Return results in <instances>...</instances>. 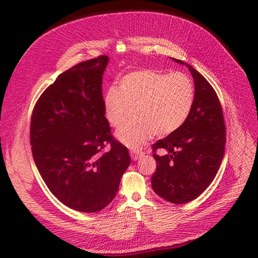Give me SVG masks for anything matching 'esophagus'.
Wrapping results in <instances>:
<instances>
[{
	"instance_id": "34e87169",
	"label": "esophagus",
	"mask_w": 258,
	"mask_h": 258,
	"mask_svg": "<svg viewBox=\"0 0 258 258\" xmlns=\"http://www.w3.org/2000/svg\"><path fill=\"white\" fill-rule=\"evenodd\" d=\"M130 156H131V159L137 161L138 159H140L143 156V152L141 151H131L130 152Z\"/></svg>"
}]
</instances>
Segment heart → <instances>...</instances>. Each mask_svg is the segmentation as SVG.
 <instances>
[{
	"mask_svg": "<svg viewBox=\"0 0 258 258\" xmlns=\"http://www.w3.org/2000/svg\"><path fill=\"white\" fill-rule=\"evenodd\" d=\"M195 86L184 73L138 70L105 93V116L113 127H121L135 112L136 119L116 132V139L139 148L155 135L173 134L188 118L195 103Z\"/></svg>",
	"mask_w": 258,
	"mask_h": 258,
	"instance_id": "obj_1",
	"label": "heart"
}]
</instances>
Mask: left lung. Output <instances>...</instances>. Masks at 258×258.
<instances>
[{
    "label": "left lung",
    "instance_id": "8db88e82",
    "mask_svg": "<svg viewBox=\"0 0 258 258\" xmlns=\"http://www.w3.org/2000/svg\"><path fill=\"white\" fill-rule=\"evenodd\" d=\"M188 68L195 82V103L187 120L173 134L158 140L153 151L157 162L152 176L154 191L176 205L199 197L212 183L225 153L226 130L220 100L209 82L190 64L172 58Z\"/></svg>",
    "mask_w": 258,
    "mask_h": 258
}]
</instances>
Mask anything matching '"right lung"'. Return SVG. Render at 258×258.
I'll list each match as a JSON object with an SVG mask.
<instances>
[{
  "instance_id": "obj_1",
  "label": "right lung",
  "mask_w": 258,
  "mask_h": 258,
  "mask_svg": "<svg viewBox=\"0 0 258 258\" xmlns=\"http://www.w3.org/2000/svg\"><path fill=\"white\" fill-rule=\"evenodd\" d=\"M107 56L61 73L34 106L30 140L36 168L49 190L73 210L95 213L108 206L130 165L105 117L102 76ZM105 143L111 150L103 154Z\"/></svg>"
}]
</instances>
